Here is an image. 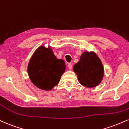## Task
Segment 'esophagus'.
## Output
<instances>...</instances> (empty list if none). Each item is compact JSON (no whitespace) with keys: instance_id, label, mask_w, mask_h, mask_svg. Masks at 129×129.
<instances>
[{"instance_id":"34e87169","label":"esophagus","mask_w":129,"mask_h":129,"mask_svg":"<svg viewBox=\"0 0 129 129\" xmlns=\"http://www.w3.org/2000/svg\"><path fill=\"white\" fill-rule=\"evenodd\" d=\"M68 67H69V69L70 70L72 69V64H71V63H69V64H68Z\"/></svg>"}]
</instances>
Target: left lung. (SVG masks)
<instances>
[{"instance_id": "8db88e82", "label": "left lung", "mask_w": 129, "mask_h": 129, "mask_svg": "<svg viewBox=\"0 0 129 129\" xmlns=\"http://www.w3.org/2000/svg\"><path fill=\"white\" fill-rule=\"evenodd\" d=\"M80 84L87 88L95 87L103 80L104 68L102 60L94 52L85 51L73 67Z\"/></svg>"}]
</instances>
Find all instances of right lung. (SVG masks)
Segmentation results:
<instances>
[{"label":"right lung","instance_id":"1","mask_svg":"<svg viewBox=\"0 0 129 129\" xmlns=\"http://www.w3.org/2000/svg\"><path fill=\"white\" fill-rule=\"evenodd\" d=\"M66 69L64 61L56 57L52 47L42 45L31 56L27 73L35 86L41 90L50 91L58 84Z\"/></svg>","mask_w":129,"mask_h":129}]
</instances>
